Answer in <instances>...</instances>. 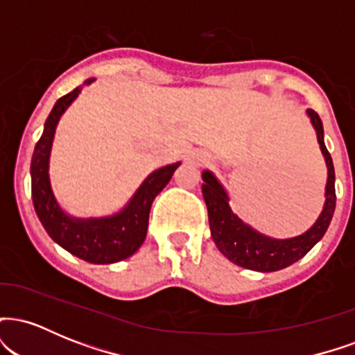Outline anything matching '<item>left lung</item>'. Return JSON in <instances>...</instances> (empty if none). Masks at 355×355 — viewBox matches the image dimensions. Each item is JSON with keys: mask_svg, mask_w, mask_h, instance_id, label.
I'll use <instances>...</instances> for the list:
<instances>
[{"mask_svg": "<svg viewBox=\"0 0 355 355\" xmlns=\"http://www.w3.org/2000/svg\"><path fill=\"white\" fill-rule=\"evenodd\" d=\"M95 81V78H88L83 85L60 98L44 121L42 138L31 157V198L36 215L53 242L89 263H115L132 257L144 243L150 207L155 195L164 187H160V183L170 172V166H162L146 175L132 197L112 214L80 217L70 214L61 205L53 190L50 177L56 126L64 112L78 98L81 89Z\"/></svg>", "mask_w": 355, "mask_h": 355, "instance_id": "8db88e82", "label": "left lung"}]
</instances>
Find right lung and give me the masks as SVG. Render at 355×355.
I'll return each instance as SVG.
<instances>
[{
    "label": "right lung",
    "mask_w": 355,
    "mask_h": 355,
    "mask_svg": "<svg viewBox=\"0 0 355 355\" xmlns=\"http://www.w3.org/2000/svg\"><path fill=\"white\" fill-rule=\"evenodd\" d=\"M307 116L315 130L320 152L327 165V183H325V202L320 215L313 225L302 235L292 239H274L260 234L234 214L230 207L229 191L210 170L202 173L203 198L209 210V223L211 237L218 250L227 259L243 268L255 272H275L297 262L315 245L329 229L334 210H336V173L331 153L324 144V126L319 115L313 110H307Z\"/></svg>",
    "instance_id": "obj_1"
}]
</instances>
